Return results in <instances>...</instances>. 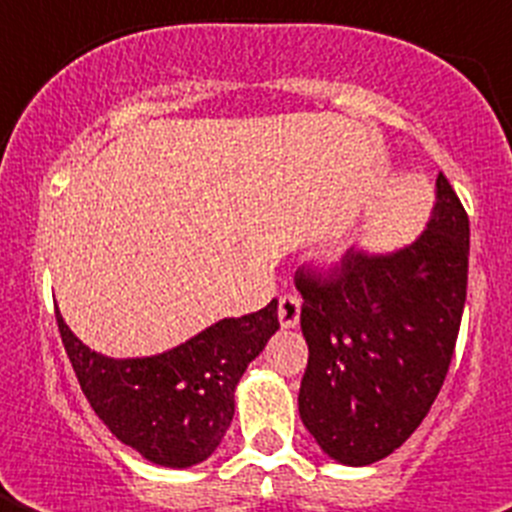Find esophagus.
Wrapping results in <instances>:
<instances>
[{
  "mask_svg": "<svg viewBox=\"0 0 512 512\" xmlns=\"http://www.w3.org/2000/svg\"><path fill=\"white\" fill-rule=\"evenodd\" d=\"M300 308L303 300L297 295H281L279 297V321L284 329H292L300 324Z\"/></svg>",
  "mask_w": 512,
  "mask_h": 512,
  "instance_id": "1",
  "label": "esophagus"
}]
</instances>
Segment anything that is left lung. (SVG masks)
I'll use <instances>...</instances> for the list:
<instances>
[{"label": "left lung", "mask_w": 512, "mask_h": 512, "mask_svg": "<svg viewBox=\"0 0 512 512\" xmlns=\"http://www.w3.org/2000/svg\"><path fill=\"white\" fill-rule=\"evenodd\" d=\"M428 231L396 255L300 268L308 369L300 417L342 465H372L420 428L444 385L468 295L470 220L441 172Z\"/></svg>", "instance_id": "obj_1"}]
</instances>
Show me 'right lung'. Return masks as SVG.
Returning <instances> with one entry per match:
<instances>
[{
	"label": "right lung",
	"mask_w": 512,
	"mask_h": 512,
	"mask_svg": "<svg viewBox=\"0 0 512 512\" xmlns=\"http://www.w3.org/2000/svg\"><path fill=\"white\" fill-rule=\"evenodd\" d=\"M60 340L90 406L122 444L164 468L207 460L233 420V390L279 329L276 300L223 319L151 358H106L82 345L55 313Z\"/></svg>",
	"instance_id": "1"
}]
</instances>
